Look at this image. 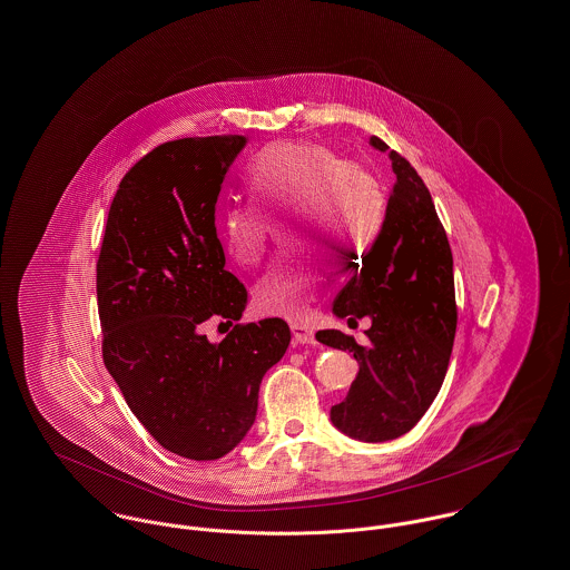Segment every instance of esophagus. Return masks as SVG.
<instances>
[{"label": "esophagus", "instance_id": "obj_1", "mask_svg": "<svg viewBox=\"0 0 570 570\" xmlns=\"http://www.w3.org/2000/svg\"><path fill=\"white\" fill-rule=\"evenodd\" d=\"M291 330H293V336H295L297 343H302V345H313V343H316L315 330L313 327H308L304 323H291Z\"/></svg>", "mask_w": 570, "mask_h": 570}]
</instances>
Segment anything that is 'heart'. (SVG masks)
Here are the masks:
<instances>
[{"label":"heart","mask_w":570,"mask_h":570,"mask_svg":"<svg viewBox=\"0 0 570 570\" xmlns=\"http://www.w3.org/2000/svg\"><path fill=\"white\" fill-rule=\"evenodd\" d=\"M254 203L232 205L220 220L225 252L240 268L266 254L271 223L293 214L284 245L318 252L338 247L332 259L361 254L379 234L380 194L374 179L316 144H277L249 168ZM318 266L306 252L279 257L254 288L255 306L268 315L302 316L318 288Z\"/></svg>","instance_id":"heart-1"}]
</instances>
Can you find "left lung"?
Listing matches in <instances>:
<instances>
[{
    "label": "left lung",
    "instance_id": "obj_1",
    "mask_svg": "<svg viewBox=\"0 0 570 570\" xmlns=\"http://www.w3.org/2000/svg\"><path fill=\"white\" fill-rule=\"evenodd\" d=\"M386 153V144L370 137ZM395 184L379 238L334 299L336 318H370L367 343L341 330L316 341L352 352L358 374L347 397L330 409L332 424L358 442H391L409 433L442 389L456 330L452 252L431 191L415 168L389 150Z\"/></svg>",
    "mask_w": 570,
    "mask_h": 570
}]
</instances>
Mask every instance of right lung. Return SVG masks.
<instances>
[{"label": "right lung", "instance_id": "obj_1", "mask_svg": "<svg viewBox=\"0 0 570 570\" xmlns=\"http://www.w3.org/2000/svg\"><path fill=\"white\" fill-rule=\"evenodd\" d=\"M245 135L184 137L141 157L114 196L98 257L102 358L128 409L166 450L214 461L247 438L264 374L291 343L284 318L236 325L247 291L225 268L216 200Z\"/></svg>", "mask_w": 570, "mask_h": 570}]
</instances>
